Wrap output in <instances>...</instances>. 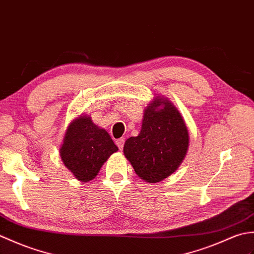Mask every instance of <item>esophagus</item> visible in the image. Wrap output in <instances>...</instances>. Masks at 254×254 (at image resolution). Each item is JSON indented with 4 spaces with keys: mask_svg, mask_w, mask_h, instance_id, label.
<instances>
[{
    "mask_svg": "<svg viewBox=\"0 0 254 254\" xmlns=\"http://www.w3.org/2000/svg\"><path fill=\"white\" fill-rule=\"evenodd\" d=\"M115 143H116V145L118 146V149H120V150H123V148H124V143H125V139H124V138L117 139L116 141H115Z\"/></svg>",
    "mask_w": 254,
    "mask_h": 254,
    "instance_id": "obj_1",
    "label": "esophagus"
}]
</instances>
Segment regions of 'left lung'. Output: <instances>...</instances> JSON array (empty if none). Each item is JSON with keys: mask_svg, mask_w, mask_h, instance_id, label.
I'll return each instance as SVG.
<instances>
[{"mask_svg": "<svg viewBox=\"0 0 254 254\" xmlns=\"http://www.w3.org/2000/svg\"><path fill=\"white\" fill-rule=\"evenodd\" d=\"M189 134L180 113L165 99H155L144 111L141 131L124 145V154L138 176L159 183L185 159Z\"/></svg>", "mask_w": 254, "mask_h": 254, "instance_id": "obj_1", "label": "left lung"}]
</instances>
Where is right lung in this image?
I'll use <instances>...</instances> for the list:
<instances>
[{
  "mask_svg": "<svg viewBox=\"0 0 254 254\" xmlns=\"http://www.w3.org/2000/svg\"><path fill=\"white\" fill-rule=\"evenodd\" d=\"M117 150L108 131L95 126L90 117L80 116L70 123L60 152L65 166L78 180L86 183L97 176L104 162Z\"/></svg>",
  "mask_w": 254,
  "mask_h": 254,
  "instance_id": "1",
  "label": "right lung"
}]
</instances>
